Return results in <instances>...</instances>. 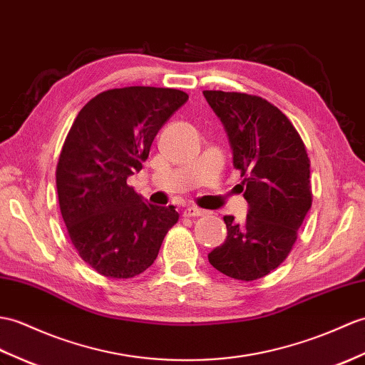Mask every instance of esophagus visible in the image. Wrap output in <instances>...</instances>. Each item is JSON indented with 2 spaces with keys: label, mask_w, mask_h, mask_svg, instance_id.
I'll use <instances>...</instances> for the list:
<instances>
[{
  "label": "esophagus",
  "mask_w": 365,
  "mask_h": 365,
  "mask_svg": "<svg viewBox=\"0 0 365 365\" xmlns=\"http://www.w3.org/2000/svg\"><path fill=\"white\" fill-rule=\"evenodd\" d=\"M202 215H205V210L197 208V207H188L183 210L185 217H196V216H202Z\"/></svg>",
  "instance_id": "1"
}]
</instances>
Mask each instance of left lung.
Masks as SVG:
<instances>
[{"instance_id":"8db88e82","label":"left lung","mask_w":365,"mask_h":365,"mask_svg":"<svg viewBox=\"0 0 365 365\" xmlns=\"http://www.w3.org/2000/svg\"><path fill=\"white\" fill-rule=\"evenodd\" d=\"M203 96L224 124L249 203L242 224L224 216L227 238L208 261L227 277L252 282L282 264L297 240L312 202L309 158L292 123L266 99L216 90Z\"/></svg>"}]
</instances>
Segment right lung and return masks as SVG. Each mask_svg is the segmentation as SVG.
I'll list each match as a JSON object with an SVG mask.
<instances>
[{"label": "right lung", "mask_w": 365, "mask_h": 365, "mask_svg": "<svg viewBox=\"0 0 365 365\" xmlns=\"http://www.w3.org/2000/svg\"><path fill=\"white\" fill-rule=\"evenodd\" d=\"M186 101L185 91L125 87L99 93L76 116L58 157V205L74 249L98 274L140 275L155 261L177 221L127 185L152 141Z\"/></svg>", "instance_id": "add662e5"}]
</instances>
